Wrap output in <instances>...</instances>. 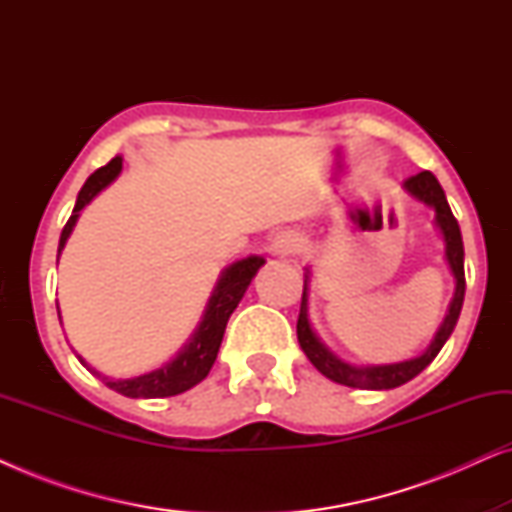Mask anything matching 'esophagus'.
Returning a JSON list of instances; mask_svg holds the SVG:
<instances>
[{
	"label": "esophagus",
	"instance_id": "34e87169",
	"mask_svg": "<svg viewBox=\"0 0 512 512\" xmlns=\"http://www.w3.org/2000/svg\"><path fill=\"white\" fill-rule=\"evenodd\" d=\"M300 247H303V240L296 233H291V230H284V233L275 235V240L270 244V251L275 256H293L298 254Z\"/></svg>",
	"mask_w": 512,
	"mask_h": 512
}]
</instances>
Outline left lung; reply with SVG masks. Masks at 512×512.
I'll list each match as a JSON object with an SVG mask.
<instances>
[{"label": "left lung", "mask_w": 512, "mask_h": 512, "mask_svg": "<svg viewBox=\"0 0 512 512\" xmlns=\"http://www.w3.org/2000/svg\"><path fill=\"white\" fill-rule=\"evenodd\" d=\"M405 188L415 195L417 200L426 202L436 209V223L440 233L445 237V256L447 263H450L452 275L457 279V289H454V298L450 303V312L440 326V331L433 338L431 347L426 349L422 356L417 359L403 361V363H391V366H370V368H354L349 363L340 361L338 356H333L328 349L321 345L317 335H314L310 319H307V279L303 286V298H300V314H298V342L307 354V359L314 363V368L319 370L321 375H326L328 380L345 384V387L354 389H394L401 387V384L410 382L412 377H417L422 370L429 366V363L436 359L440 349L450 338L454 326H457L461 305H464V293H466V277H464V242H461V230L459 223L454 219L450 205H447L445 191L440 188L438 179L433 177L429 170L412 174V177L405 179Z\"/></svg>", "instance_id": "8db88e82"}]
</instances>
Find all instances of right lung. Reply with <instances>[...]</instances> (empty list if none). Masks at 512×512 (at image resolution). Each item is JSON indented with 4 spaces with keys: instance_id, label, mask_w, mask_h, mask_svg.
Masks as SVG:
<instances>
[{
    "instance_id": "add662e5",
    "label": "right lung",
    "mask_w": 512,
    "mask_h": 512,
    "mask_svg": "<svg viewBox=\"0 0 512 512\" xmlns=\"http://www.w3.org/2000/svg\"><path fill=\"white\" fill-rule=\"evenodd\" d=\"M121 167H123V158L116 156L86 179V184H83V188L79 191V198H76L74 212L65 223V228H62L58 258H60L62 247H65L69 233H72L76 219H79L81 209L86 207L104 186H109L111 181L118 177ZM263 263H265L263 258L251 256V258H244V261L233 263L226 272H223L219 284H216L214 296L209 298L205 319H202L200 328L195 331L191 342L184 347V352H181L172 363H167V366L153 370V373L132 377V380H109V377H104L97 373V370L90 368L81 356L79 361L90 370V373L100 377L109 389H114L118 394L128 398H167L195 387V384L205 380L209 370H212L216 354H219L223 333H226L230 314H233L237 303H240L244 296V291H247V286L251 284V279H254L256 270L261 268ZM58 317H60V310H58Z\"/></svg>"
}]
</instances>
